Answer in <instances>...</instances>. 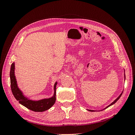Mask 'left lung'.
I'll list each match as a JSON object with an SVG mask.
<instances>
[{"mask_svg":"<svg viewBox=\"0 0 135 135\" xmlns=\"http://www.w3.org/2000/svg\"><path fill=\"white\" fill-rule=\"evenodd\" d=\"M124 81H125V79H126V75H125V70H124ZM123 91L122 92V93L120 94L119 96H118V97L117 98V99L113 102V103H112L110 104V105H109L108 106V107H107L106 108H105L104 109H103V110H104V109H105L108 108H109V107H110V106H112V105H113V104H115V103H116V102L120 99V97H121V96H122V93H123ZM87 110H88V111H89V112H97V110H90V109H87Z\"/></svg>","mask_w":135,"mask_h":135,"instance_id":"left-lung-1","label":"left lung"}]
</instances>
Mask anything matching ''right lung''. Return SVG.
<instances>
[{
  "label": "right lung",
  "instance_id": "right-lung-1",
  "mask_svg": "<svg viewBox=\"0 0 135 135\" xmlns=\"http://www.w3.org/2000/svg\"><path fill=\"white\" fill-rule=\"evenodd\" d=\"M15 62L12 63L10 71L11 87L12 93L15 99L18 101L19 103L32 111L36 112H43L50 109L55 103L56 101V89L57 81L54 84V93L51 97L39 100H32L29 99L23 95L17 85L16 76L15 74Z\"/></svg>",
  "mask_w": 135,
  "mask_h": 135
}]
</instances>
